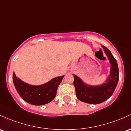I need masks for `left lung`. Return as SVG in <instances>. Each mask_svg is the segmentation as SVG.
I'll return each mask as SVG.
<instances>
[{
	"label": "left lung",
	"mask_w": 131,
	"mask_h": 131,
	"mask_svg": "<svg viewBox=\"0 0 131 131\" xmlns=\"http://www.w3.org/2000/svg\"><path fill=\"white\" fill-rule=\"evenodd\" d=\"M111 63V73L107 83L98 86H88L81 79L74 76V84L77 98L89 104H97L105 101L114 93L119 81V68L117 61L111 51L106 47H103Z\"/></svg>",
	"instance_id": "obj_1"
}]
</instances>
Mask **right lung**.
<instances>
[{"mask_svg": "<svg viewBox=\"0 0 131 131\" xmlns=\"http://www.w3.org/2000/svg\"><path fill=\"white\" fill-rule=\"evenodd\" d=\"M64 76L54 78L48 83L40 86H31L21 81L13 73V81L21 98L33 105H43L55 97L58 86Z\"/></svg>", "mask_w": 131, "mask_h": 131, "instance_id": "1", "label": "right lung"}]
</instances>
